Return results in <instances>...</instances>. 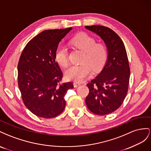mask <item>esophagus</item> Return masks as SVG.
Returning a JSON list of instances; mask_svg holds the SVG:
<instances>
[{
  "instance_id": "esophagus-1",
  "label": "esophagus",
  "mask_w": 151,
  "mask_h": 151,
  "mask_svg": "<svg viewBox=\"0 0 151 151\" xmlns=\"http://www.w3.org/2000/svg\"><path fill=\"white\" fill-rule=\"evenodd\" d=\"M80 85H81V83H79V82H74V83H73V85H74L75 87H78V86H80Z\"/></svg>"
}]
</instances>
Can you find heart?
Listing matches in <instances>:
<instances>
[{"label":"heart","instance_id":"1","mask_svg":"<svg viewBox=\"0 0 151 151\" xmlns=\"http://www.w3.org/2000/svg\"><path fill=\"white\" fill-rule=\"evenodd\" d=\"M96 40L84 33L76 35L71 40V44L84 52L80 65H75L69 68L65 72L68 80L81 81L88 76L91 68L94 72L99 71L106 61L107 52L104 45L96 44ZM55 59L59 65L63 68L69 64L67 47L61 45L58 47L55 53Z\"/></svg>","mask_w":151,"mask_h":151}]
</instances>
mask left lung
<instances>
[{
    "label": "left lung",
    "instance_id": "8db88e82",
    "mask_svg": "<svg viewBox=\"0 0 151 151\" xmlns=\"http://www.w3.org/2000/svg\"><path fill=\"white\" fill-rule=\"evenodd\" d=\"M101 37L106 45L107 56L101 72L87 84L89 93L85 102L97 115H106L118 109L128 92L130 70L125 47L113 30L104 26H86Z\"/></svg>",
    "mask_w": 151,
    "mask_h": 151
}]
</instances>
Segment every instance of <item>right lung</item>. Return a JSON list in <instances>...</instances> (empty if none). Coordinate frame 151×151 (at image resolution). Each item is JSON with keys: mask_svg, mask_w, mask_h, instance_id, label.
I'll return each mask as SVG.
<instances>
[{"mask_svg": "<svg viewBox=\"0 0 151 151\" xmlns=\"http://www.w3.org/2000/svg\"><path fill=\"white\" fill-rule=\"evenodd\" d=\"M72 28L48 29L40 33L25 46L18 65V87L25 106L33 114L52 118L66 106L64 96L73 88L71 82L59 84L63 73L55 61L59 42Z\"/></svg>", "mask_w": 151, "mask_h": 151, "instance_id": "right-lung-1", "label": "right lung"}]
</instances>
